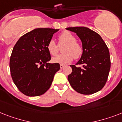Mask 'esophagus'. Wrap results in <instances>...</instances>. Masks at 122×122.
I'll use <instances>...</instances> for the list:
<instances>
[{"label":"esophagus","instance_id":"34e87169","mask_svg":"<svg viewBox=\"0 0 122 122\" xmlns=\"http://www.w3.org/2000/svg\"><path fill=\"white\" fill-rule=\"evenodd\" d=\"M64 67H65V66H64V65H60V68L61 69H63Z\"/></svg>","mask_w":122,"mask_h":122}]
</instances>
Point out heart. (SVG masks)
Returning <instances> with one entry per match:
<instances>
[{"mask_svg": "<svg viewBox=\"0 0 122 122\" xmlns=\"http://www.w3.org/2000/svg\"><path fill=\"white\" fill-rule=\"evenodd\" d=\"M59 44L63 46L62 54L54 57L52 61L54 63L66 65L73 59H78L83 53V49L79 43L76 42V38L70 31H64L59 35ZM47 49L51 55L55 56L58 52V46L54 40H51L47 45Z\"/></svg>", "mask_w": 122, "mask_h": 122, "instance_id": "1", "label": "heart"}]
</instances>
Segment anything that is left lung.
<instances>
[{"label": "left lung", "instance_id": "left-lung-1", "mask_svg": "<svg viewBox=\"0 0 122 122\" xmlns=\"http://www.w3.org/2000/svg\"><path fill=\"white\" fill-rule=\"evenodd\" d=\"M80 38L83 53L76 65H70L72 72L68 76L70 84L75 91L89 95L98 92L105 85L110 72V52L98 33L84 26L66 28Z\"/></svg>", "mask_w": 122, "mask_h": 122}]
</instances>
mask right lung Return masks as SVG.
<instances>
[{
    "mask_svg": "<svg viewBox=\"0 0 122 122\" xmlns=\"http://www.w3.org/2000/svg\"><path fill=\"white\" fill-rule=\"evenodd\" d=\"M59 29L35 28L20 38L10 58V75L18 89L28 96H38L49 89L59 63H49L47 45Z\"/></svg>",
    "mask_w": 122,
    "mask_h": 122,
    "instance_id": "obj_1",
    "label": "right lung"
}]
</instances>
